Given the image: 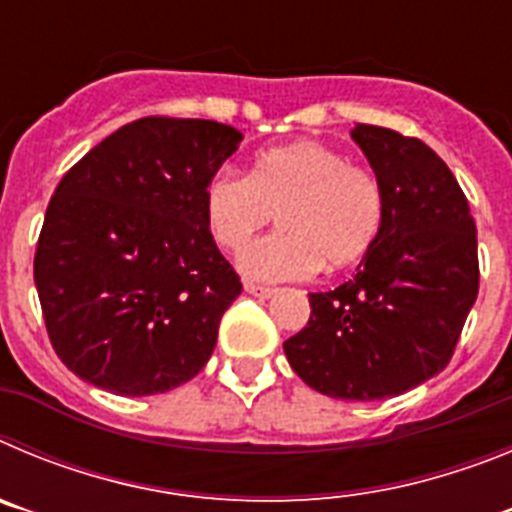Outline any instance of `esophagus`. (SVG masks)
Instances as JSON below:
<instances>
[{"instance_id": "esophagus-1", "label": "esophagus", "mask_w": 512, "mask_h": 512, "mask_svg": "<svg viewBox=\"0 0 512 512\" xmlns=\"http://www.w3.org/2000/svg\"><path fill=\"white\" fill-rule=\"evenodd\" d=\"M246 292H248V295H253V297H261V300H266V297H271V295H274V292H277V289L264 287V284H253V282H248V284H246Z\"/></svg>"}]
</instances>
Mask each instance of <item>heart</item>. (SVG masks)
Returning a JSON list of instances; mask_svg holds the SVG:
<instances>
[{
    "label": "heart",
    "mask_w": 512,
    "mask_h": 512,
    "mask_svg": "<svg viewBox=\"0 0 512 512\" xmlns=\"http://www.w3.org/2000/svg\"><path fill=\"white\" fill-rule=\"evenodd\" d=\"M384 212V187L372 169L310 140L264 151L248 176L217 171L205 189L207 225L228 251H241L278 215L283 230L241 256L248 277L269 282L356 264L382 233Z\"/></svg>",
    "instance_id": "b5f03b06"
}]
</instances>
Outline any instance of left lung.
Segmentation results:
<instances>
[{"instance_id": "1", "label": "left lung", "mask_w": 512, "mask_h": 512, "mask_svg": "<svg viewBox=\"0 0 512 512\" xmlns=\"http://www.w3.org/2000/svg\"><path fill=\"white\" fill-rule=\"evenodd\" d=\"M384 187V225L359 271L312 292L310 320L284 341L297 377L338 400H384L436 377L479 292L477 225L459 182L423 140L351 130Z\"/></svg>"}]
</instances>
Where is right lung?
Returning a JSON list of instances; mask_svg holds the SVG:
<instances>
[{
	"instance_id": "right-lung-1",
	"label": "right lung",
	"mask_w": 512,
	"mask_h": 512,
	"mask_svg": "<svg viewBox=\"0 0 512 512\" xmlns=\"http://www.w3.org/2000/svg\"><path fill=\"white\" fill-rule=\"evenodd\" d=\"M241 140L215 120L140 117L63 174L33 271L53 351L76 377L143 397L202 372L243 289L205 189Z\"/></svg>"
}]
</instances>
